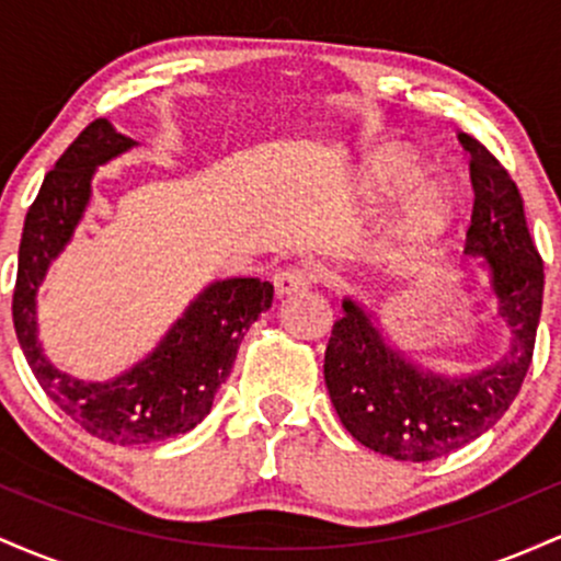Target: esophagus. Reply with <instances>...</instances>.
Segmentation results:
<instances>
[{"mask_svg":"<svg viewBox=\"0 0 561 561\" xmlns=\"http://www.w3.org/2000/svg\"><path fill=\"white\" fill-rule=\"evenodd\" d=\"M274 287L279 295L300 293V289L311 287V274H306L302 268H282L274 274Z\"/></svg>","mask_w":561,"mask_h":561,"instance_id":"esophagus-1","label":"esophagus"}]
</instances>
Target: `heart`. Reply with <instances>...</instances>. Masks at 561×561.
<instances>
[{"label":"heart","instance_id":"heart-1","mask_svg":"<svg viewBox=\"0 0 561 561\" xmlns=\"http://www.w3.org/2000/svg\"><path fill=\"white\" fill-rule=\"evenodd\" d=\"M427 179V169L416 158L405 152H382L369 171V190L379 197L398 199L420 190ZM450 210V197L443 190H424L416 195L409 210V234L416 240H433L446 229Z\"/></svg>","mask_w":561,"mask_h":561}]
</instances>
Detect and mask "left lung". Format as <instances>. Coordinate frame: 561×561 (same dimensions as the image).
<instances>
[{
	"mask_svg": "<svg viewBox=\"0 0 561 561\" xmlns=\"http://www.w3.org/2000/svg\"><path fill=\"white\" fill-rule=\"evenodd\" d=\"M469 150L474 205L467 253L485 255L512 347L472 377L424 375L390 351L362 308L343 302L324 353V382L343 427L396 461H433L491 430L523 388L543 302V259L527 231L523 197L508 171L478 139Z\"/></svg>",
	"mask_w": 561,
	"mask_h": 561,
	"instance_id": "obj_1",
	"label": "left lung"
}]
</instances>
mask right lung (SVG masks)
I'll return each instance as SVG.
<instances>
[{
	"label": "right lung",
	"instance_id": "1",
	"mask_svg": "<svg viewBox=\"0 0 561 561\" xmlns=\"http://www.w3.org/2000/svg\"><path fill=\"white\" fill-rule=\"evenodd\" d=\"M131 145L105 118H96L62 152L25 214L12 293V324L36 382L62 414L115 446L165 440L203 422L229 377L244 332L274 298L272 282L259 276L216 282L145 362L113 382H79L42 356L36 289L87 208L94 169Z\"/></svg>",
	"mask_w": 561,
	"mask_h": 561
}]
</instances>
